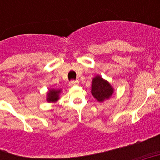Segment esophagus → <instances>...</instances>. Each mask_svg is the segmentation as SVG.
Returning a JSON list of instances; mask_svg holds the SVG:
<instances>
[{"label": "esophagus", "mask_w": 160, "mask_h": 160, "mask_svg": "<svg viewBox=\"0 0 160 160\" xmlns=\"http://www.w3.org/2000/svg\"><path fill=\"white\" fill-rule=\"evenodd\" d=\"M79 83V82L78 81V80H71V81L69 82V85H70V87H72V86H75V85H78Z\"/></svg>", "instance_id": "obj_1"}]
</instances>
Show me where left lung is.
<instances>
[{"mask_svg": "<svg viewBox=\"0 0 160 160\" xmlns=\"http://www.w3.org/2000/svg\"><path fill=\"white\" fill-rule=\"evenodd\" d=\"M114 90L108 82L105 81L100 76H96L92 82L91 94L98 102L108 99L112 95Z\"/></svg>", "mask_w": 160, "mask_h": 160, "instance_id": "left-lung-1", "label": "left lung"}]
</instances>
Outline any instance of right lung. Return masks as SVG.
Here are the masks:
<instances>
[{"label":"right lung","instance_id":"right-lung-1","mask_svg":"<svg viewBox=\"0 0 160 160\" xmlns=\"http://www.w3.org/2000/svg\"><path fill=\"white\" fill-rule=\"evenodd\" d=\"M61 92V90H51L48 93L47 101L49 102H55L59 98V93Z\"/></svg>","mask_w":160,"mask_h":160}]
</instances>
